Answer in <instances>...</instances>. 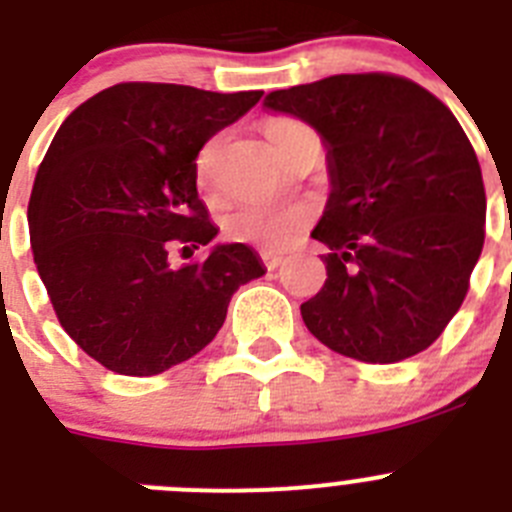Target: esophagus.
I'll return each mask as SVG.
<instances>
[{
    "label": "esophagus",
    "instance_id": "34e87169",
    "mask_svg": "<svg viewBox=\"0 0 512 512\" xmlns=\"http://www.w3.org/2000/svg\"><path fill=\"white\" fill-rule=\"evenodd\" d=\"M261 259H264V266L269 271H274V269H279V266H282V256H277V253H264V256H261Z\"/></svg>",
    "mask_w": 512,
    "mask_h": 512
}]
</instances>
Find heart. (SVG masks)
I'll use <instances>...</instances> for the list:
<instances>
[{"instance_id": "1", "label": "heart", "mask_w": 512, "mask_h": 512, "mask_svg": "<svg viewBox=\"0 0 512 512\" xmlns=\"http://www.w3.org/2000/svg\"><path fill=\"white\" fill-rule=\"evenodd\" d=\"M266 138L277 148H282L292 135L302 133V122L289 120V117H274L266 122ZM215 140H210L194 161V174L197 184L205 192H212V158H215ZM312 212L307 205H264V202H248L238 205L223 217V230L230 241L248 243V246L264 248V251H284L305 233L310 225Z\"/></svg>"}]
</instances>
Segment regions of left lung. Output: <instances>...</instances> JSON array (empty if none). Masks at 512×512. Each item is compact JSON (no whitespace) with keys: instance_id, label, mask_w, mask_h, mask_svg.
Returning a JSON list of instances; mask_svg holds the SVG:
<instances>
[{"instance_id":"left-lung-1","label":"left lung","mask_w":512,"mask_h":512,"mask_svg":"<svg viewBox=\"0 0 512 512\" xmlns=\"http://www.w3.org/2000/svg\"><path fill=\"white\" fill-rule=\"evenodd\" d=\"M328 146L330 197L312 238L330 248L302 302L336 354L395 364L431 346L461 307L485 246L477 153L454 112L395 74H338L264 99Z\"/></svg>"}]
</instances>
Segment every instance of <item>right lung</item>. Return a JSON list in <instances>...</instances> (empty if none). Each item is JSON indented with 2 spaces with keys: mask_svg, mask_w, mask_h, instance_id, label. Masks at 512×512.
<instances>
[{
  "mask_svg": "<svg viewBox=\"0 0 512 512\" xmlns=\"http://www.w3.org/2000/svg\"><path fill=\"white\" fill-rule=\"evenodd\" d=\"M261 94L125 81L58 128L27 205L30 243L58 323L110 372L153 377L200 354L235 289L264 274L243 243L169 261L176 243L217 235L194 161Z\"/></svg>",
  "mask_w": 512,
  "mask_h": 512,
  "instance_id": "right-lung-1",
  "label": "right lung"
}]
</instances>
